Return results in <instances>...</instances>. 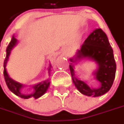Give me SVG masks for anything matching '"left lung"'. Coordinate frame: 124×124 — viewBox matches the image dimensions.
I'll return each mask as SVG.
<instances>
[{"label": "left lung", "mask_w": 124, "mask_h": 124, "mask_svg": "<svg viewBox=\"0 0 124 124\" xmlns=\"http://www.w3.org/2000/svg\"><path fill=\"white\" fill-rule=\"evenodd\" d=\"M83 58L92 60L97 64L98 68L93 75L100 83V86L98 88H90L85 81L78 79L75 76L73 64L70 63V70L74 85L81 93L86 96L96 97L104 95L110 90L114 83L116 63L106 34L100 28L94 30L88 36L75 58H70V60L75 63Z\"/></svg>", "instance_id": "obj_1"}]
</instances>
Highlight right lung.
<instances>
[{
    "mask_svg": "<svg viewBox=\"0 0 124 124\" xmlns=\"http://www.w3.org/2000/svg\"><path fill=\"white\" fill-rule=\"evenodd\" d=\"M17 40L15 38L14 36H12L11 41L9 44V45H8L7 47V49H6L7 54H6V59H5L4 62V79H5V81H6L7 87L9 88V89L16 95L19 96V97L24 98V99H28V98H31V97H33L35 99H36V98H39L40 97H41L42 95H43L46 92V91H47V88H49V85H50V81H49V79H47V80H45V81H42L41 83L32 86V88H33L34 89L33 92L31 94H29V95H26V94L23 93L21 92L22 88L24 86V85L21 84V83H19L17 81H16L15 80H12L9 77L7 72V70H6V64H7V61H8V60H9L10 51L12 49V48L16 46V44H17ZM51 68V66L50 65L49 69H48L49 75H50Z\"/></svg>",
    "mask_w": 124,
    "mask_h": 124,
    "instance_id": "add662e5",
    "label": "right lung"
}]
</instances>
